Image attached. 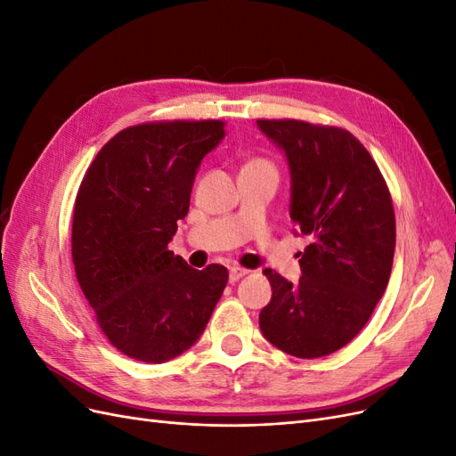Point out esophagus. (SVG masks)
<instances>
[{
    "instance_id": "1",
    "label": "esophagus",
    "mask_w": 456,
    "mask_h": 456,
    "mask_svg": "<svg viewBox=\"0 0 456 456\" xmlns=\"http://www.w3.org/2000/svg\"><path fill=\"white\" fill-rule=\"evenodd\" d=\"M247 273H249V270L240 268V266H233V268H230V281H232V283L238 281V280H241L243 275H247Z\"/></svg>"
}]
</instances>
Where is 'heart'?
<instances>
[{
    "label": "heart",
    "instance_id": "heart-1",
    "mask_svg": "<svg viewBox=\"0 0 456 456\" xmlns=\"http://www.w3.org/2000/svg\"><path fill=\"white\" fill-rule=\"evenodd\" d=\"M262 163H266V165H272L270 161H266V159H260V158H255V159H251L249 163L247 165H262Z\"/></svg>",
    "mask_w": 456,
    "mask_h": 456
}]
</instances>
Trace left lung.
<instances>
[{
  "label": "left lung",
  "mask_w": 456,
  "mask_h": 456,
  "mask_svg": "<svg viewBox=\"0 0 456 456\" xmlns=\"http://www.w3.org/2000/svg\"><path fill=\"white\" fill-rule=\"evenodd\" d=\"M256 126L285 151L289 215L312 238L297 285L265 270L272 300L258 323L275 348L314 360L346 346L386 291L395 249L392 196L350 131L300 119H256Z\"/></svg>",
  "instance_id": "obj_1"
}]
</instances>
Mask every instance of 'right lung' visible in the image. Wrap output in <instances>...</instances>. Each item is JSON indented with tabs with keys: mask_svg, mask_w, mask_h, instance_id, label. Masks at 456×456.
Masks as SVG:
<instances>
[{
	"mask_svg": "<svg viewBox=\"0 0 456 456\" xmlns=\"http://www.w3.org/2000/svg\"><path fill=\"white\" fill-rule=\"evenodd\" d=\"M224 121H150L119 131L79 184L72 220L77 283L114 348L163 363L194 346L228 283L169 251L196 171Z\"/></svg>",
	"mask_w": 456,
	"mask_h": 456,
	"instance_id": "1",
	"label": "right lung"
}]
</instances>
